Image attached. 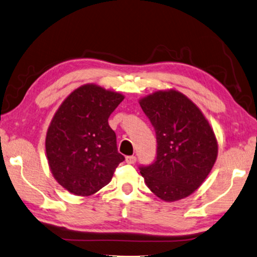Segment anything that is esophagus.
Here are the masks:
<instances>
[{"label": "esophagus", "mask_w": 257, "mask_h": 257, "mask_svg": "<svg viewBox=\"0 0 257 257\" xmlns=\"http://www.w3.org/2000/svg\"><path fill=\"white\" fill-rule=\"evenodd\" d=\"M136 161H137V158H136V156H127L125 157V162L128 163V164H135V163H136Z\"/></svg>", "instance_id": "esophagus-1"}]
</instances>
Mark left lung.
<instances>
[{"label": "left lung", "instance_id": "obj_1", "mask_svg": "<svg viewBox=\"0 0 257 257\" xmlns=\"http://www.w3.org/2000/svg\"><path fill=\"white\" fill-rule=\"evenodd\" d=\"M156 133L157 156L142 166L145 183L167 202L189 197L207 179L218 155L214 133L197 105L176 90L139 100Z\"/></svg>", "mask_w": 257, "mask_h": 257}]
</instances>
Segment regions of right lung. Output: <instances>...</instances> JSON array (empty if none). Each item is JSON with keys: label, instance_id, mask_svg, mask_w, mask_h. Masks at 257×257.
Here are the masks:
<instances>
[{"label": "right lung", "instance_id": "right-lung-1", "mask_svg": "<svg viewBox=\"0 0 257 257\" xmlns=\"http://www.w3.org/2000/svg\"><path fill=\"white\" fill-rule=\"evenodd\" d=\"M124 96L96 84L77 87L63 101L47 130L49 169L68 192L94 194L109 184L124 157L108 119Z\"/></svg>", "mask_w": 257, "mask_h": 257}]
</instances>
